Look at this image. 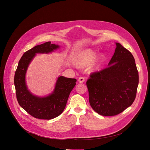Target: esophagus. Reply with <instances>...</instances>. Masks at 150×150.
I'll return each instance as SVG.
<instances>
[{
    "instance_id": "1",
    "label": "esophagus",
    "mask_w": 150,
    "mask_h": 150,
    "mask_svg": "<svg viewBox=\"0 0 150 150\" xmlns=\"http://www.w3.org/2000/svg\"><path fill=\"white\" fill-rule=\"evenodd\" d=\"M78 81H79V83H83L85 81V78H83V77H80L78 79Z\"/></svg>"
}]
</instances>
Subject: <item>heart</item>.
Here are the masks:
<instances>
[{"instance_id":"1","label":"heart","mask_w":150,"mask_h":150,"mask_svg":"<svg viewBox=\"0 0 150 150\" xmlns=\"http://www.w3.org/2000/svg\"><path fill=\"white\" fill-rule=\"evenodd\" d=\"M96 56V52L91 49H86L83 51L78 56L76 64L81 67H86L92 63ZM102 57L99 58L94 64V68L98 69L102 61Z\"/></svg>"}]
</instances>
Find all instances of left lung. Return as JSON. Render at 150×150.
<instances>
[{
  "mask_svg": "<svg viewBox=\"0 0 150 150\" xmlns=\"http://www.w3.org/2000/svg\"><path fill=\"white\" fill-rule=\"evenodd\" d=\"M108 67L93 72L86 81L89 103L99 115L113 116L134 102L139 85V72L132 54L116 42Z\"/></svg>",
  "mask_w": 150,
  "mask_h": 150,
  "instance_id": "left-lung-1",
  "label": "left lung"
}]
</instances>
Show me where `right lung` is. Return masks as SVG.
<instances>
[{"mask_svg":"<svg viewBox=\"0 0 150 150\" xmlns=\"http://www.w3.org/2000/svg\"><path fill=\"white\" fill-rule=\"evenodd\" d=\"M58 47L50 41L33 47L24 53L15 72L14 82L17 102L23 109L36 119L50 120L59 116L65 109L69 94L76 85V79L61 76L58 78L54 92L44 98L33 95L27 88L25 74L35 54L48 53Z\"/></svg>","mask_w":150,"mask_h":150,"instance_id":"right-lung-1","label":"right lung"}]
</instances>
